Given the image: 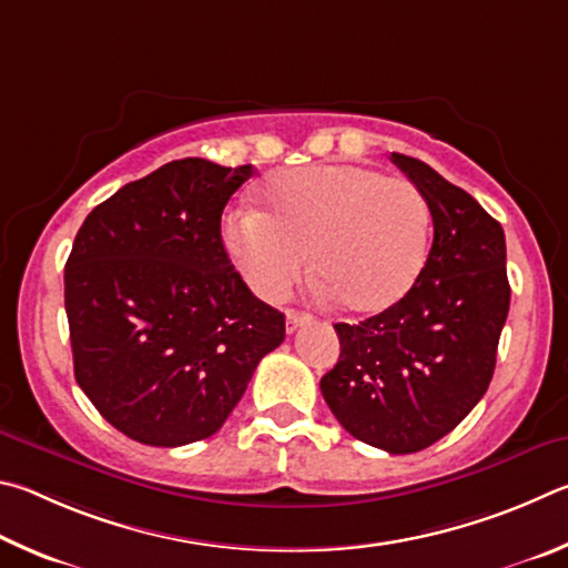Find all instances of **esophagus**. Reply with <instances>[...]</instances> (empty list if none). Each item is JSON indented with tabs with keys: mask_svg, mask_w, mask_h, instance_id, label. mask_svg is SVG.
I'll list each match as a JSON object with an SVG mask.
<instances>
[{
	"mask_svg": "<svg viewBox=\"0 0 568 568\" xmlns=\"http://www.w3.org/2000/svg\"><path fill=\"white\" fill-rule=\"evenodd\" d=\"M312 324V316L310 314H302V312H290L286 314V332L294 334L296 329H302V326Z\"/></svg>",
	"mask_w": 568,
	"mask_h": 568,
	"instance_id": "obj_1",
	"label": "esophagus"
}]
</instances>
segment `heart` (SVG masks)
<instances>
[{"instance_id":"heart-1","label":"heart","mask_w":568,"mask_h":568,"mask_svg":"<svg viewBox=\"0 0 568 568\" xmlns=\"http://www.w3.org/2000/svg\"><path fill=\"white\" fill-rule=\"evenodd\" d=\"M262 212L236 214L224 244L248 290L282 302L306 272L349 312H384L419 278L432 214L422 189L379 169L334 162L274 176Z\"/></svg>"}]
</instances>
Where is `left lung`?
Here are the masks:
<instances>
[{
    "mask_svg": "<svg viewBox=\"0 0 568 568\" xmlns=\"http://www.w3.org/2000/svg\"><path fill=\"white\" fill-rule=\"evenodd\" d=\"M392 162L422 189L434 242L399 302L334 324L342 354L322 394L354 439L414 454L456 429L489 389L511 286L501 224L429 164L396 152Z\"/></svg>",
    "mask_w": 568,
    "mask_h": 568,
    "instance_id": "1",
    "label": "left lung"
}]
</instances>
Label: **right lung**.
Returning a JSON list of instances; mask_svg holds the SVG:
<instances>
[{
	"label": "right lung",
	"mask_w": 568,
	"mask_h": 568,
	"mask_svg": "<svg viewBox=\"0 0 568 568\" xmlns=\"http://www.w3.org/2000/svg\"><path fill=\"white\" fill-rule=\"evenodd\" d=\"M252 164L176 159L84 219L64 268L74 376L129 439L184 446L216 434L284 342V314L248 292L222 212Z\"/></svg>",
	"instance_id": "right-lung-1"
}]
</instances>
